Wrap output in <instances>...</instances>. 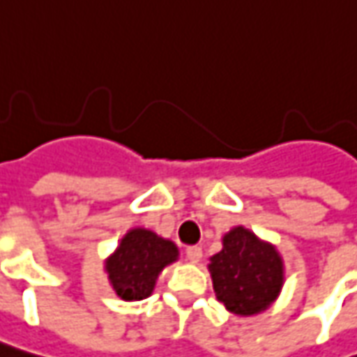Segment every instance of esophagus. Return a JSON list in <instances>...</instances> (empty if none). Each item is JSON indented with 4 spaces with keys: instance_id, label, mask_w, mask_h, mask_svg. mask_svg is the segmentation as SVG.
<instances>
[{
    "instance_id": "esophagus-1",
    "label": "esophagus",
    "mask_w": 357,
    "mask_h": 357,
    "mask_svg": "<svg viewBox=\"0 0 357 357\" xmlns=\"http://www.w3.org/2000/svg\"><path fill=\"white\" fill-rule=\"evenodd\" d=\"M185 255H188V259H190L191 263H199L203 257V251L199 249V247H188Z\"/></svg>"
}]
</instances>
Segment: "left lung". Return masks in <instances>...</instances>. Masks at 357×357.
<instances>
[{
    "mask_svg": "<svg viewBox=\"0 0 357 357\" xmlns=\"http://www.w3.org/2000/svg\"><path fill=\"white\" fill-rule=\"evenodd\" d=\"M217 301L229 312L252 316L277 301L284 282V264L277 247L252 231L233 227L223 237V249L209 259Z\"/></svg>",
    "mask_w": 357,
    "mask_h": 357,
    "instance_id": "obj_1",
    "label": "left lung"
}]
</instances>
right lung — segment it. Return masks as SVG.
Listing matches in <instances>:
<instances>
[{
  "label": "right lung",
  "mask_w": 357,
  "mask_h": 357,
  "mask_svg": "<svg viewBox=\"0 0 357 357\" xmlns=\"http://www.w3.org/2000/svg\"><path fill=\"white\" fill-rule=\"evenodd\" d=\"M176 243L144 227L130 229L105 263L108 280L122 301H142L152 294L155 278L178 261Z\"/></svg>",
  "instance_id": "obj_1"
}]
</instances>
